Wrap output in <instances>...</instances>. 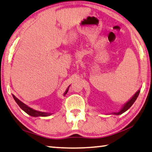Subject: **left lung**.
<instances>
[{
  "label": "left lung",
  "instance_id": "obj_1",
  "mask_svg": "<svg viewBox=\"0 0 152 152\" xmlns=\"http://www.w3.org/2000/svg\"><path fill=\"white\" fill-rule=\"evenodd\" d=\"M140 92V88L136 91V93L134 94V95L131 97L130 99L128 100V101L125 103V104L122 106V108H121V110H120L118 112H114V113H111L112 114H115V115H120V114H122V113H125L126 111L128 110L129 108L132 107V105L134 104V102L136 101V99L138 98V96L139 95Z\"/></svg>",
  "mask_w": 152,
  "mask_h": 152
}]
</instances>
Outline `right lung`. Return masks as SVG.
<instances>
[{"mask_svg": "<svg viewBox=\"0 0 152 152\" xmlns=\"http://www.w3.org/2000/svg\"><path fill=\"white\" fill-rule=\"evenodd\" d=\"M69 87H70V85L69 86V87H67V88L66 89V91H65V93L64 94V96H65V94H67ZM12 96H13V98L14 99V101H16V102L17 103V104H18L19 107H20L21 109L24 110L26 113H27L28 114H29V115H30L31 116L38 117V116H48L51 115V114L49 113H45V112H41V111L34 110V109H33L32 108L28 107V105L24 104V102H22L21 101H20V100L18 98H16V97L14 96V94H12Z\"/></svg>", "mask_w": 152, "mask_h": 152, "instance_id": "1", "label": "right lung"}]
</instances>
